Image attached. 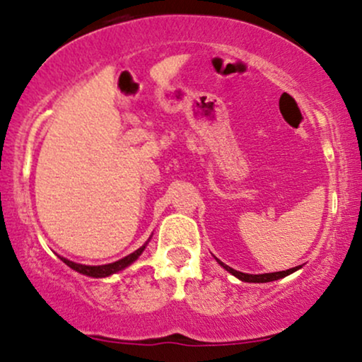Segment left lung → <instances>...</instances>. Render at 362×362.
Instances as JSON below:
<instances>
[{
	"label": "left lung",
	"mask_w": 362,
	"mask_h": 362,
	"mask_svg": "<svg viewBox=\"0 0 362 362\" xmlns=\"http://www.w3.org/2000/svg\"><path fill=\"white\" fill-rule=\"evenodd\" d=\"M219 261V259H217ZM219 264L223 268L228 269L229 273H233L234 276H238L241 281H247V283H267V281H275V280H280V278H285L286 275H290V273L297 272L298 268H290L286 269V272H276V273H263V275H247V273H241V272H236V269H233L228 264H224L223 261H219Z\"/></svg>",
	"instance_id": "obj_1"
}]
</instances>
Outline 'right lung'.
Returning <instances> with one entry per match:
<instances>
[{"label":"right lung","mask_w":362,"mask_h":362,"mask_svg":"<svg viewBox=\"0 0 362 362\" xmlns=\"http://www.w3.org/2000/svg\"><path fill=\"white\" fill-rule=\"evenodd\" d=\"M143 250H145V246H141L139 250H136L132 255L124 256L123 259L119 261H115V263H110V264H101V267H87V264H79V263H74L71 259H65L62 258V261L67 267H71L72 269H76V272L82 273V275H87V276H93V278H104V276H110L112 273H117L121 272V269H124L128 264H132L134 259L138 258L139 255H141Z\"/></svg>","instance_id":"1"}]
</instances>
